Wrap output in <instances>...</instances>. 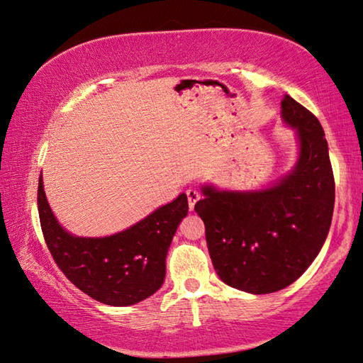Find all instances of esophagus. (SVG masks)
<instances>
[{
    "mask_svg": "<svg viewBox=\"0 0 363 363\" xmlns=\"http://www.w3.org/2000/svg\"><path fill=\"white\" fill-rule=\"evenodd\" d=\"M186 194H187V199H189V206H190V209H194L198 199L201 198V194H199V191H198L195 187H190V189H187V190H186Z\"/></svg>",
    "mask_w": 363,
    "mask_h": 363,
    "instance_id": "obj_1",
    "label": "esophagus"
}]
</instances>
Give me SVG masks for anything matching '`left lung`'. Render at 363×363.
<instances>
[{"instance_id":"1","label":"left lung","mask_w":363,"mask_h":363,"mask_svg":"<svg viewBox=\"0 0 363 363\" xmlns=\"http://www.w3.org/2000/svg\"><path fill=\"white\" fill-rule=\"evenodd\" d=\"M282 118L298 130L299 160L272 189L250 194L204 187L195 212L215 272L230 287L265 295L295 282L325 243L335 201L328 142L318 118L291 96Z\"/></svg>"}]
</instances>
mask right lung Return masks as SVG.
Wrapping results in <instances>:
<instances>
[{
	"instance_id": "obj_1",
	"label": "right lung",
	"mask_w": 363,
	"mask_h": 363,
	"mask_svg": "<svg viewBox=\"0 0 363 363\" xmlns=\"http://www.w3.org/2000/svg\"><path fill=\"white\" fill-rule=\"evenodd\" d=\"M37 206L43 238L60 272L90 298L117 307L140 303L160 289L169 243L189 212L187 195L181 194L123 233L103 238L73 237L54 218L42 174Z\"/></svg>"
}]
</instances>
